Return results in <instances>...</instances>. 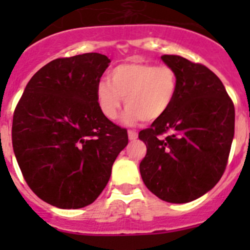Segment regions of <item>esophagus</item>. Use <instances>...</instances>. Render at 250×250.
<instances>
[{"label": "esophagus", "instance_id": "1", "mask_svg": "<svg viewBox=\"0 0 250 250\" xmlns=\"http://www.w3.org/2000/svg\"><path fill=\"white\" fill-rule=\"evenodd\" d=\"M127 135H129V140H136L138 139V132L134 131V130H129Z\"/></svg>", "mask_w": 250, "mask_h": 250}]
</instances>
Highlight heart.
Instances as JSON below:
<instances>
[{
    "mask_svg": "<svg viewBox=\"0 0 250 250\" xmlns=\"http://www.w3.org/2000/svg\"><path fill=\"white\" fill-rule=\"evenodd\" d=\"M176 91L178 77L171 67L130 61L115 66L109 79L99 81L96 100L104 116L115 120L125 98L127 109L124 120L134 124L163 118L173 105Z\"/></svg>",
    "mask_w": 250,
    "mask_h": 250,
    "instance_id": "b5f03b06",
    "label": "heart"
}]
</instances>
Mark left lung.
<instances>
[{"label":"left lung","instance_id":"1","mask_svg":"<svg viewBox=\"0 0 250 250\" xmlns=\"http://www.w3.org/2000/svg\"><path fill=\"white\" fill-rule=\"evenodd\" d=\"M161 60L175 71L178 91L169 111L139 132L146 145L140 174L161 200L183 204L211 190L222 178L235 111L219 77L204 65L178 55ZM167 131L169 136L160 138Z\"/></svg>","mask_w":250,"mask_h":250}]
</instances>
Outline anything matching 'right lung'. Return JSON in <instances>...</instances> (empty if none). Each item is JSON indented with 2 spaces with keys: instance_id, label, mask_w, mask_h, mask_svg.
Segmentation results:
<instances>
[{
  "instance_id": "right-lung-1",
  "label": "right lung",
  "mask_w": 250,
  "mask_h": 250,
  "mask_svg": "<svg viewBox=\"0 0 250 250\" xmlns=\"http://www.w3.org/2000/svg\"><path fill=\"white\" fill-rule=\"evenodd\" d=\"M110 59L98 52L56 59L31 77L12 121V146L26 183L61 209L96 200L127 131L100 111L96 85Z\"/></svg>"
}]
</instances>
